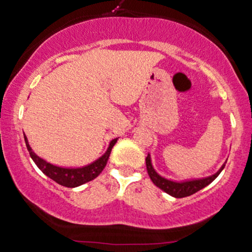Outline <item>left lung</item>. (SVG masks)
I'll use <instances>...</instances> for the list:
<instances>
[{
  "mask_svg": "<svg viewBox=\"0 0 252 252\" xmlns=\"http://www.w3.org/2000/svg\"><path fill=\"white\" fill-rule=\"evenodd\" d=\"M145 165H147V171L148 175H149L150 180L153 181V183L157 187H159L161 190H164L165 193L170 194V195L175 196V198H184V196H189L191 194L196 193L200 189L205 188L206 186H209L217 176L221 173V171L224 167V165L217 171L215 175L210 176V177L201 178V180H194V181H186V182H173V181L166 180V178L161 177L157 173V171L153 168L152 160H150V155L148 154V157L145 158Z\"/></svg>",
  "mask_w": 252,
  "mask_h": 252,
  "instance_id": "obj_1",
  "label": "left lung"
}]
</instances>
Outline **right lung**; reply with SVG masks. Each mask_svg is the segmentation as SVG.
I'll return each instance as SVG.
<instances>
[{
  "label": "right lung",
  "mask_w": 252,
  "mask_h": 252,
  "mask_svg": "<svg viewBox=\"0 0 252 252\" xmlns=\"http://www.w3.org/2000/svg\"><path fill=\"white\" fill-rule=\"evenodd\" d=\"M24 139L28 150H29L30 153L31 159H32L33 162L37 165V167L40 168L46 176H48L51 180H53L54 182H57L63 187H68V188H75V187H79L81 186V184L94 180V178L102 172L103 168L105 167V165H107L109 157H110L111 149H113L114 144L118 141V138L113 139V141L110 142V144H109V148L107 152H105V154L103 155V157H100L98 160H95L94 162H92V164L79 168H65L59 167V166H54L49 164L47 161H45L43 159H41L40 157H37V155L32 152L25 134Z\"/></svg>",
  "instance_id": "1"
}]
</instances>
